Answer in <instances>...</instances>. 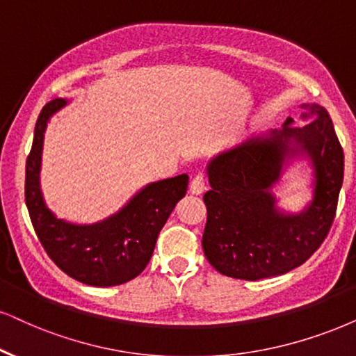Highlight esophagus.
Masks as SVG:
<instances>
[{
  "label": "esophagus",
  "mask_w": 356,
  "mask_h": 356,
  "mask_svg": "<svg viewBox=\"0 0 356 356\" xmlns=\"http://www.w3.org/2000/svg\"><path fill=\"white\" fill-rule=\"evenodd\" d=\"M205 188H207L205 175L197 174L191 181V193H193V195H200V193L205 192Z\"/></svg>",
  "instance_id": "obj_1"
}]
</instances>
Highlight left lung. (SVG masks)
Listing matches in <instances>:
<instances>
[{
  "label": "left lung",
  "instance_id": "obj_1",
  "mask_svg": "<svg viewBox=\"0 0 356 356\" xmlns=\"http://www.w3.org/2000/svg\"><path fill=\"white\" fill-rule=\"evenodd\" d=\"M304 120L258 136L209 163L207 225L202 246L209 263L228 277L258 281L300 266L318 250L334 223L343 182V149L325 108L302 105ZM305 154L314 168V197L298 216L275 209L270 187L287 155Z\"/></svg>",
  "mask_w": 356,
  "mask_h": 356
}]
</instances>
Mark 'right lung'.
Returning <instances> with one entry per match:
<instances>
[{
	"label": "right lung",
	"mask_w": 356,
	"mask_h": 356,
	"mask_svg": "<svg viewBox=\"0 0 356 356\" xmlns=\"http://www.w3.org/2000/svg\"><path fill=\"white\" fill-rule=\"evenodd\" d=\"M65 105L62 98L49 102L35 123L24 187L31 222L49 258L70 277L97 287L123 284L145 271L159 232L186 195L188 175L149 184L118 213L100 223L74 225L56 218L40 193V154L49 118Z\"/></svg>",
	"instance_id": "obj_1"
}]
</instances>
